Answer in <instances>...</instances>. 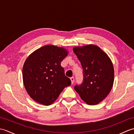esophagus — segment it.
Segmentation results:
<instances>
[{
    "label": "esophagus",
    "instance_id": "esophagus-1",
    "mask_svg": "<svg viewBox=\"0 0 134 134\" xmlns=\"http://www.w3.org/2000/svg\"><path fill=\"white\" fill-rule=\"evenodd\" d=\"M70 79H71V84H74V77H71L70 78Z\"/></svg>",
    "mask_w": 134,
    "mask_h": 134
}]
</instances>
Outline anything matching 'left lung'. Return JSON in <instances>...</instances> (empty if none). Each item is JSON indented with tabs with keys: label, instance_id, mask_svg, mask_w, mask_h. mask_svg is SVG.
I'll list each match as a JSON object with an SVG mask.
<instances>
[{
	"label": "left lung",
	"instance_id": "1",
	"mask_svg": "<svg viewBox=\"0 0 134 134\" xmlns=\"http://www.w3.org/2000/svg\"><path fill=\"white\" fill-rule=\"evenodd\" d=\"M73 51L83 69L82 84L74 89L88 105H96L107 97L114 81V69L110 58L100 48L89 44L76 47Z\"/></svg>",
	"mask_w": 134,
	"mask_h": 134
}]
</instances>
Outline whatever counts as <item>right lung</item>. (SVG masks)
Returning a JSON list of instances; mask_svg holds the SVG:
<instances>
[{
  "instance_id": "1",
  "label": "right lung",
  "mask_w": 134,
  "mask_h": 134,
  "mask_svg": "<svg viewBox=\"0 0 134 134\" xmlns=\"http://www.w3.org/2000/svg\"><path fill=\"white\" fill-rule=\"evenodd\" d=\"M68 53L63 48L48 45L27 57L22 77L25 89L33 100L45 105L52 104L71 83L60 65Z\"/></svg>"
}]
</instances>
